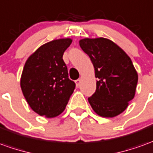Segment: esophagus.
Listing matches in <instances>:
<instances>
[{
  "label": "esophagus",
  "mask_w": 153,
  "mask_h": 153,
  "mask_svg": "<svg viewBox=\"0 0 153 153\" xmlns=\"http://www.w3.org/2000/svg\"><path fill=\"white\" fill-rule=\"evenodd\" d=\"M80 83H81V79H79L75 80V84H76L77 87H78V86L79 85Z\"/></svg>",
  "instance_id": "obj_1"
}]
</instances>
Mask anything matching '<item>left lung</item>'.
Masks as SVG:
<instances>
[{"mask_svg":"<svg viewBox=\"0 0 153 153\" xmlns=\"http://www.w3.org/2000/svg\"><path fill=\"white\" fill-rule=\"evenodd\" d=\"M81 49L94 65L96 91L88 100L99 116L114 117L124 111L136 93L137 72L122 48L107 38H84Z\"/></svg>","mask_w":153,"mask_h":153,"instance_id":"obj_1","label":"left lung"}]
</instances>
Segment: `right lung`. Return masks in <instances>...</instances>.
Wrapping results in <instances>:
<instances>
[{
	"mask_svg": "<svg viewBox=\"0 0 153 153\" xmlns=\"http://www.w3.org/2000/svg\"><path fill=\"white\" fill-rule=\"evenodd\" d=\"M72 39H54L39 46L25 64L21 88L29 106L40 116L51 118L61 114L75 84L69 79L63 54Z\"/></svg>",
	"mask_w": 153,
	"mask_h": 153,
	"instance_id": "right-lung-1",
	"label": "right lung"
}]
</instances>
